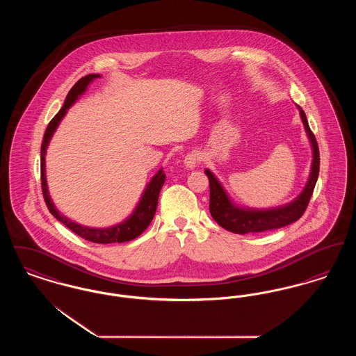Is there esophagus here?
<instances>
[{"label": "esophagus", "mask_w": 356, "mask_h": 356, "mask_svg": "<svg viewBox=\"0 0 356 356\" xmlns=\"http://www.w3.org/2000/svg\"><path fill=\"white\" fill-rule=\"evenodd\" d=\"M199 161H200L199 153H186V156L184 157V165H186V168H189V170H193V168L197 165Z\"/></svg>", "instance_id": "esophagus-1"}]
</instances>
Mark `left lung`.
Here are the masks:
<instances>
[{"label": "left lung", "instance_id": "obj_1", "mask_svg": "<svg viewBox=\"0 0 356 356\" xmlns=\"http://www.w3.org/2000/svg\"><path fill=\"white\" fill-rule=\"evenodd\" d=\"M300 118L305 124V132L311 141L312 147V168L309 173V179L307 181L303 192L291 203L279 208L272 209H247L238 208L232 203L225 193L224 188L221 186L219 180L211 170H205V175L209 180V212L215 221L222 227L224 229L245 235V234H254V232H264L277 229L292 224L302 218L305 212V208L309 203L312 196L314 188L316 184L319 176V167H321V156H319V147L316 143L315 135L309 129L308 121L305 118V111L299 106Z\"/></svg>", "mask_w": 356, "mask_h": 356}]
</instances>
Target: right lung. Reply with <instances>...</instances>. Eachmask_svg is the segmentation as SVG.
Masks as SVG:
<instances>
[{
    "mask_svg": "<svg viewBox=\"0 0 356 356\" xmlns=\"http://www.w3.org/2000/svg\"><path fill=\"white\" fill-rule=\"evenodd\" d=\"M102 77L100 74H88L83 79H80L76 84L72 86V89L69 90L68 96L65 99V102L63 105V108L58 111V113L51 120V122L48 124V128L45 131L44 140L41 144V188H42V195H44V200L49 209L51 215L58 221H61L65 227H68L72 232H74L76 235L83 237L88 241L92 243H99V244H109V243H124V241H129L134 240L137 236H140L151 224L154 212H156V207L159 202V195L160 191L164 186L165 181V173L163 170H159L152 180L149 181V184L145 188L140 202L137 204L134 213L127 219V220L116 224L113 227L109 228H90V227H84L81 224H77L74 221L70 220L68 218H65L64 215H61L54 204L51 202L49 192H48V186H47V177H45V153L48 144L51 141V136L54 134V131L57 129L60 121L65 116L67 111L74 104V102L79 99V96H81L86 89V86L90 84L92 80Z\"/></svg>",
    "mask_w": 356,
    "mask_h": 356,
    "instance_id": "obj_1",
    "label": "right lung"
}]
</instances>
